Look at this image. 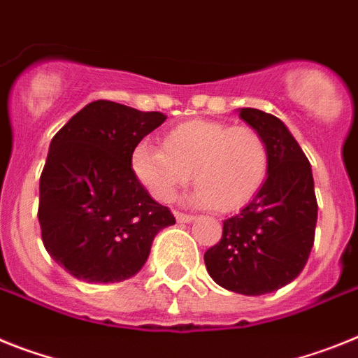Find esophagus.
I'll list each match as a JSON object with an SVG mask.
<instances>
[{
  "label": "esophagus",
  "instance_id": "obj_1",
  "mask_svg": "<svg viewBox=\"0 0 358 358\" xmlns=\"http://www.w3.org/2000/svg\"><path fill=\"white\" fill-rule=\"evenodd\" d=\"M176 219H177V222H192L195 219V217L190 215V213L176 212Z\"/></svg>",
  "mask_w": 358,
  "mask_h": 358
}]
</instances>
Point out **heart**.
<instances>
[{
	"label": "heart",
	"instance_id": "1",
	"mask_svg": "<svg viewBox=\"0 0 358 358\" xmlns=\"http://www.w3.org/2000/svg\"><path fill=\"white\" fill-rule=\"evenodd\" d=\"M132 168L146 190L161 203L194 181V201L234 212L253 201L270 172V150L252 127H231L221 121H190L168 130L163 148L139 143Z\"/></svg>",
	"mask_w": 358,
	"mask_h": 358
}]
</instances>
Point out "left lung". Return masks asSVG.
Returning a JSON list of instances; mask_svg holds the SVG:
<instances>
[{"instance_id": "obj_1", "label": "left lung", "mask_w": 358, "mask_h": 358, "mask_svg": "<svg viewBox=\"0 0 358 358\" xmlns=\"http://www.w3.org/2000/svg\"><path fill=\"white\" fill-rule=\"evenodd\" d=\"M270 150V172L253 201L222 222L221 241L204 264L219 286L264 295L292 282L306 266L315 241L317 197L308 157L286 124L257 108H241Z\"/></svg>"}]
</instances>
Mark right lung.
I'll return each instance as SVG.
<instances>
[{
  "label": "right lung",
  "mask_w": 358,
  "mask_h": 358,
  "mask_svg": "<svg viewBox=\"0 0 358 358\" xmlns=\"http://www.w3.org/2000/svg\"><path fill=\"white\" fill-rule=\"evenodd\" d=\"M164 119L161 112L99 99L52 139L38 219L48 255L76 279H130L148 259L155 235L176 224L132 170L134 148Z\"/></svg>",
  "instance_id": "add662e5"
}]
</instances>
